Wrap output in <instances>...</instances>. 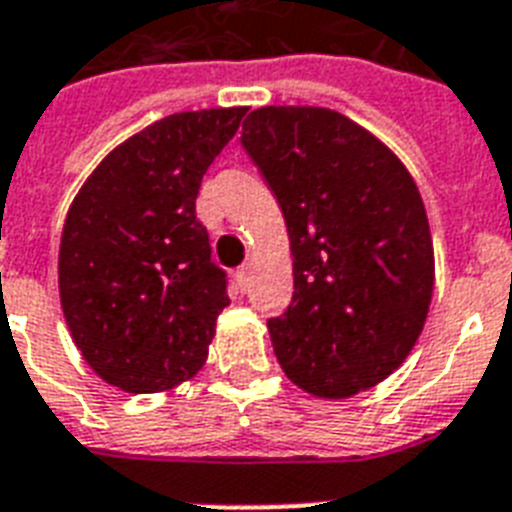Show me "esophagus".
I'll list each match as a JSON object with an SVG mask.
<instances>
[{
    "mask_svg": "<svg viewBox=\"0 0 512 512\" xmlns=\"http://www.w3.org/2000/svg\"><path fill=\"white\" fill-rule=\"evenodd\" d=\"M249 276H252V270H249V265H242V268L236 270V284H239V289H247L249 286Z\"/></svg>",
    "mask_w": 512,
    "mask_h": 512,
    "instance_id": "esophagus-1",
    "label": "esophagus"
}]
</instances>
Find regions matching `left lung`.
Segmentation results:
<instances>
[{"mask_svg":"<svg viewBox=\"0 0 512 512\" xmlns=\"http://www.w3.org/2000/svg\"><path fill=\"white\" fill-rule=\"evenodd\" d=\"M242 147L284 210L292 305L270 342L294 384L344 400L413 350L434 292V249L418 186L365 128L323 107H260Z\"/></svg>","mask_w":512,"mask_h":512,"instance_id":"8db88e82","label":"left lung"}]
</instances>
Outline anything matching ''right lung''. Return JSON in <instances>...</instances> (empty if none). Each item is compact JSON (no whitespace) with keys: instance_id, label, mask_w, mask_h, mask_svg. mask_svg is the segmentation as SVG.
I'll return each instance as SVG.
<instances>
[{"instance_id":"1","label":"right lung","mask_w":512,"mask_h":512,"mask_svg":"<svg viewBox=\"0 0 512 512\" xmlns=\"http://www.w3.org/2000/svg\"><path fill=\"white\" fill-rule=\"evenodd\" d=\"M247 107L176 112L123 141L78 191L60 242V302L83 360L149 394L205 365L228 299L194 202Z\"/></svg>"}]
</instances>
